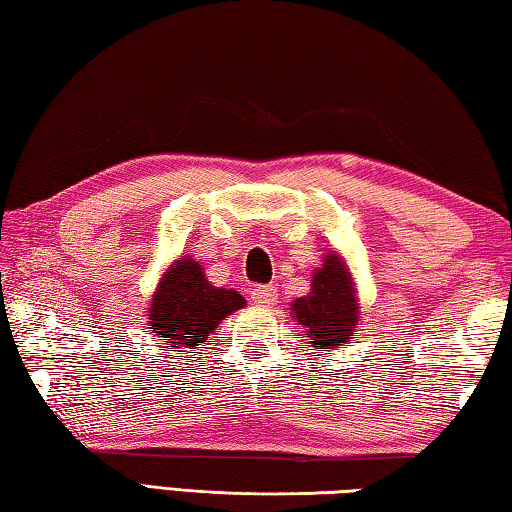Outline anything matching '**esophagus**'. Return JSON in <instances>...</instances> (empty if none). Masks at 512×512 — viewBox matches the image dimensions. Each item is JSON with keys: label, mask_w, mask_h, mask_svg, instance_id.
<instances>
[{"label": "esophagus", "mask_w": 512, "mask_h": 512, "mask_svg": "<svg viewBox=\"0 0 512 512\" xmlns=\"http://www.w3.org/2000/svg\"><path fill=\"white\" fill-rule=\"evenodd\" d=\"M251 301L256 306H274L276 303V288L274 285H258V288L251 290Z\"/></svg>", "instance_id": "obj_1"}]
</instances>
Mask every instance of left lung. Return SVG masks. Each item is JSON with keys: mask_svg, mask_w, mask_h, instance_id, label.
Segmentation results:
<instances>
[{"mask_svg": "<svg viewBox=\"0 0 512 512\" xmlns=\"http://www.w3.org/2000/svg\"><path fill=\"white\" fill-rule=\"evenodd\" d=\"M292 310L319 348H339L353 339L357 328L355 292L337 256L326 258L324 267L312 276L310 294L294 301Z\"/></svg>", "mask_w": 512, "mask_h": 512, "instance_id": "8db88e82", "label": "left lung"}]
</instances>
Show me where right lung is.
I'll use <instances>...</instances> for the list:
<instances>
[{
  "instance_id": "1",
  "label": "right lung",
  "mask_w": 512,
  "mask_h": 512,
  "mask_svg": "<svg viewBox=\"0 0 512 512\" xmlns=\"http://www.w3.org/2000/svg\"><path fill=\"white\" fill-rule=\"evenodd\" d=\"M242 306L245 299L236 290L215 288L204 279L202 265L186 256L164 274L148 319L173 348H193L202 346L220 321Z\"/></svg>"
}]
</instances>
